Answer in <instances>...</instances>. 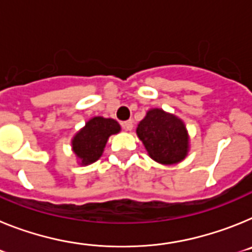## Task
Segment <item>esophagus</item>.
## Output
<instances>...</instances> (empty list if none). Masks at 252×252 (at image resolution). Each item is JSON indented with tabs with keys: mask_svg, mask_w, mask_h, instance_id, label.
Wrapping results in <instances>:
<instances>
[{
	"mask_svg": "<svg viewBox=\"0 0 252 252\" xmlns=\"http://www.w3.org/2000/svg\"><path fill=\"white\" fill-rule=\"evenodd\" d=\"M123 128L126 129V130H132V129H133V120H126V122H124Z\"/></svg>",
	"mask_w": 252,
	"mask_h": 252,
	"instance_id": "34e87169",
	"label": "esophagus"
}]
</instances>
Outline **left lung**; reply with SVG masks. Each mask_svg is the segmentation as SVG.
<instances>
[{
	"label": "left lung",
	"instance_id": "obj_1",
	"mask_svg": "<svg viewBox=\"0 0 252 252\" xmlns=\"http://www.w3.org/2000/svg\"><path fill=\"white\" fill-rule=\"evenodd\" d=\"M137 135L156 162L174 165L189 152L187 126L176 115L162 109H151L137 126Z\"/></svg>",
	"mask_w": 252,
	"mask_h": 252
}]
</instances>
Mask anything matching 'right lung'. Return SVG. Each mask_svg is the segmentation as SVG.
I'll list each match as a JSON object with an SVG mask.
<instances>
[{
    "label": "right lung",
    "instance_id": "1",
    "mask_svg": "<svg viewBox=\"0 0 252 252\" xmlns=\"http://www.w3.org/2000/svg\"><path fill=\"white\" fill-rule=\"evenodd\" d=\"M120 132L117 120L94 117L76 133L72 139V150L80 158L81 165H90L101 157L109 137Z\"/></svg>",
    "mask_w": 252,
    "mask_h": 252
}]
</instances>
